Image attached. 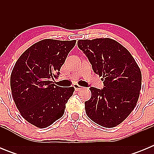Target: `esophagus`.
Returning a JSON list of instances; mask_svg holds the SVG:
<instances>
[{"label": "esophagus", "mask_w": 154, "mask_h": 154, "mask_svg": "<svg viewBox=\"0 0 154 154\" xmlns=\"http://www.w3.org/2000/svg\"><path fill=\"white\" fill-rule=\"evenodd\" d=\"M75 88V89L76 91H79V90H80V89H82V86H80L79 85H78V84H75L74 85V86H73Z\"/></svg>", "instance_id": "34e87169"}]
</instances>
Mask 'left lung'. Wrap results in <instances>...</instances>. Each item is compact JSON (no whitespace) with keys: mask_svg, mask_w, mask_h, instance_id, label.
I'll list each match as a JSON object with an SVG mask.
<instances>
[{"mask_svg":"<svg viewBox=\"0 0 154 154\" xmlns=\"http://www.w3.org/2000/svg\"><path fill=\"white\" fill-rule=\"evenodd\" d=\"M78 47L104 81L103 89L90 88L92 96L85 102L86 115L103 127H115L136 107L142 82L140 69L130 51L113 39L79 40Z\"/></svg>","mask_w":154,"mask_h":154,"instance_id":"8db88e82","label":"left lung"}]
</instances>
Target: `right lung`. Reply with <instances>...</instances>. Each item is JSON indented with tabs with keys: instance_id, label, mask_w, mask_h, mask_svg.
<instances>
[{
	"instance_id": "right-lung-1",
	"label": "right lung",
	"mask_w": 154,
	"mask_h": 154,
	"mask_svg": "<svg viewBox=\"0 0 154 154\" xmlns=\"http://www.w3.org/2000/svg\"><path fill=\"white\" fill-rule=\"evenodd\" d=\"M75 42L44 39L28 48L16 62L11 75L12 98L31 124L43 129L63 116L75 89L61 88L51 79L59 75Z\"/></svg>"
}]
</instances>
